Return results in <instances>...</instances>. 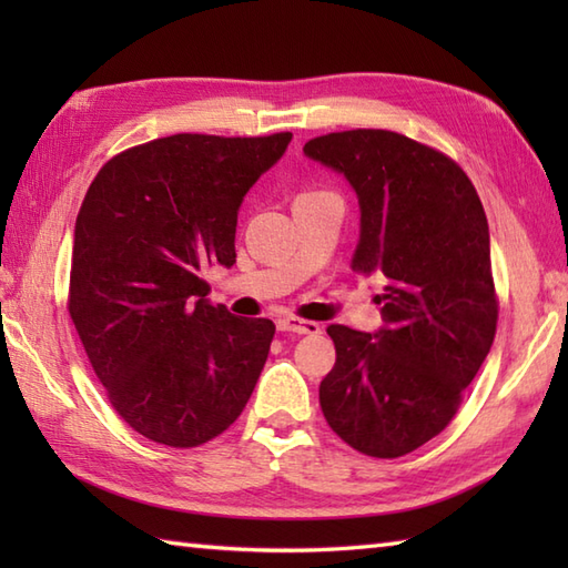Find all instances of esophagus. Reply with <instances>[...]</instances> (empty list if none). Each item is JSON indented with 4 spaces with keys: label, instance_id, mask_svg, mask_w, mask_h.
<instances>
[{
    "label": "esophagus",
    "instance_id": "1",
    "mask_svg": "<svg viewBox=\"0 0 568 568\" xmlns=\"http://www.w3.org/2000/svg\"><path fill=\"white\" fill-rule=\"evenodd\" d=\"M277 332H293V334H320L322 327L317 322L295 320V317H281L277 320Z\"/></svg>",
    "mask_w": 568,
    "mask_h": 568
}]
</instances>
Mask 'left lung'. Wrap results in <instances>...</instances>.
<instances>
[{
  "label": "left lung",
  "mask_w": 568,
  "mask_h": 568,
  "mask_svg": "<svg viewBox=\"0 0 568 568\" xmlns=\"http://www.w3.org/2000/svg\"><path fill=\"white\" fill-rule=\"evenodd\" d=\"M303 151L356 192L352 268L388 281L378 332L327 329L336 364L322 413L361 454H409L449 425L496 336L484 204L452 159L395 131H339Z\"/></svg>",
  "instance_id": "obj_1"
}]
</instances>
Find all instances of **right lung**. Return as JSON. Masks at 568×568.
<instances>
[{
    "label": "right lung",
    "instance_id": "1",
    "mask_svg": "<svg viewBox=\"0 0 568 568\" xmlns=\"http://www.w3.org/2000/svg\"><path fill=\"white\" fill-rule=\"evenodd\" d=\"M291 139H155L106 163L82 200L68 310L110 403L151 442L214 439L256 388L275 324L212 305L202 273L236 263L241 202Z\"/></svg>",
    "mask_w": 568,
    "mask_h": 568
}]
</instances>
